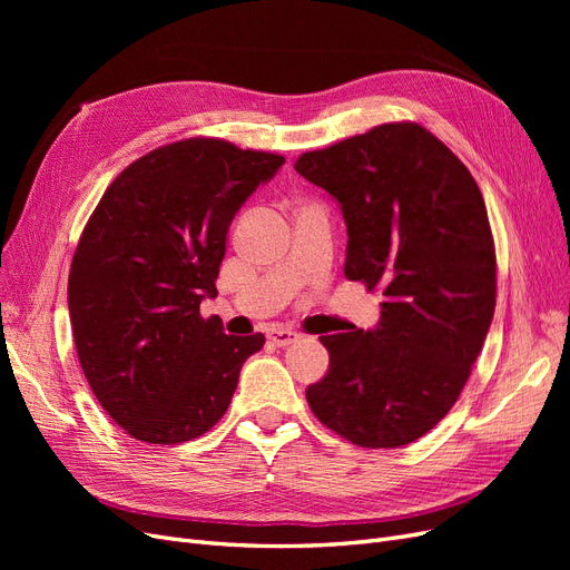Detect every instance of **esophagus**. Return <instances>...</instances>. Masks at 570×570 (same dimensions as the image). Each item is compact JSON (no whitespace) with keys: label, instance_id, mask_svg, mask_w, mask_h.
Listing matches in <instances>:
<instances>
[{"label":"esophagus","instance_id":"obj_1","mask_svg":"<svg viewBox=\"0 0 570 570\" xmlns=\"http://www.w3.org/2000/svg\"><path fill=\"white\" fill-rule=\"evenodd\" d=\"M266 335H268V340L275 344V347H287V344L299 340V333L287 331V327H271V331H268Z\"/></svg>","mask_w":570,"mask_h":570}]
</instances>
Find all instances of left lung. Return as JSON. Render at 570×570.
I'll list each match as a JSON object with an SVG mask.
<instances>
[{"label":"left lung","instance_id":"obj_1","mask_svg":"<svg viewBox=\"0 0 570 570\" xmlns=\"http://www.w3.org/2000/svg\"><path fill=\"white\" fill-rule=\"evenodd\" d=\"M297 174L347 223V281L383 289L371 331L321 335L316 419L358 446L394 450L454 406L494 316V243L478 183L416 124H385L306 151Z\"/></svg>","mask_w":570,"mask_h":570}]
</instances>
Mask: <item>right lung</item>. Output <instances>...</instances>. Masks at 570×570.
Listing matches in <instances>:
<instances>
[{"label": "right lung", "mask_w": 570, "mask_h": 570, "mask_svg": "<svg viewBox=\"0 0 570 570\" xmlns=\"http://www.w3.org/2000/svg\"><path fill=\"white\" fill-rule=\"evenodd\" d=\"M278 154L193 137L132 161L99 199L68 275L85 377L135 440L178 444L226 413L239 368L266 337L226 335L199 304L216 295L226 235Z\"/></svg>", "instance_id": "obj_1"}]
</instances>
